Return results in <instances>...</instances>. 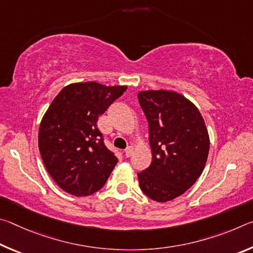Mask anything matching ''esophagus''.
I'll return each instance as SVG.
<instances>
[{
	"mask_svg": "<svg viewBox=\"0 0 253 253\" xmlns=\"http://www.w3.org/2000/svg\"><path fill=\"white\" fill-rule=\"evenodd\" d=\"M132 151H134V149H132V147H127L126 149H125V156L126 157H130L131 156V154H132Z\"/></svg>",
	"mask_w": 253,
	"mask_h": 253,
	"instance_id": "1",
	"label": "esophagus"
}]
</instances>
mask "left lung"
I'll use <instances>...</instances> for the list:
<instances>
[{"instance_id": "1", "label": "left lung", "mask_w": 253, "mask_h": 253, "mask_svg": "<svg viewBox=\"0 0 253 253\" xmlns=\"http://www.w3.org/2000/svg\"><path fill=\"white\" fill-rule=\"evenodd\" d=\"M148 122L152 163L137 174L140 190L156 202H168L186 192L202 174L210 137L193 102L176 91L138 92Z\"/></svg>"}]
</instances>
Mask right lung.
I'll list each match as a JSON object with an SVG mask.
<instances>
[{
	"label": "right lung",
	"mask_w": 253,
	"mask_h": 253,
	"mask_svg": "<svg viewBox=\"0 0 253 253\" xmlns=\"http://www.w3.org/2000/svg\"><path fill=\"white\" fill-rule=\"evenodd\" d=\"M126 89L76 83L51 102L40 124L39 151L50 176L63 191L87 196L105 185L118 160L105 146L97 122Z\"/></svg>",
	"instance_id": "obj_1"
}]
</instances>
